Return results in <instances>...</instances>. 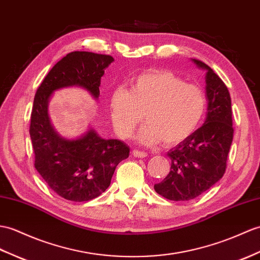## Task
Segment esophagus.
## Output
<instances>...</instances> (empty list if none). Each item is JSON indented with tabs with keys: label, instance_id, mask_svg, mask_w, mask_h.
<instances>
[{
	"label": "esophagus",
	"instance_id": "esophagus-1",
	"mask_svg": "<svg viewBox=\"0 0 260 260\" xmlns=\"http://www.w3.org/2000/svg\"><path fill=\"white\" fill-rule=\"evenodd\" d=\"M133 155H134L135 157H138V158H144V157H146V156H147V153L141 152V150H137V149H134V150H133Z\"/></svg>",
	"mask_w": 260,
	"mask_h": 260
}]
</instances>
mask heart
<instances>
[{"label":"heart","instance_id":"1","mask_svg":"<svg viewBox=\"0 0 260 260\" xmlns=\"http://www.w3.org/2000/svg\"><path fill=\"white\" fill-rule=\"evenodd\" d=\"M206 105L201 85L160 70L138 74L131 81L129 90L117 88L110 99L112 123L119 137H129L145 116L147 124L140 133V141L146 145L162 141L167 146L194 134Z\"/></svg>","mask_w":260,"mask_h":260}]
</instances>
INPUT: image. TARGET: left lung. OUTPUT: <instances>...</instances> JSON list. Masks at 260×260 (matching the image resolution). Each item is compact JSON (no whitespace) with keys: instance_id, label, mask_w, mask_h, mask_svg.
<instances>
[{"instance_id":"left-lung-1","label":"left lung","mask_w":260,"mask_h":260,"mask_svg":"<svg viewBox=\"0 0 260 260\" xmlns=\"http://www.w3.org/2000/svg\"><path fill=\"white\" fill-rule=\"evenodd\" d=\"M192 62L207 71V116L194 134L167 153L172 160L170 174L154 186L157 194L175 202L198 197L224 176L234 136L227 86L208 65L195 58Z\"/></svg>"}]
</instances>
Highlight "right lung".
Returning <instances> with one entry per match:
<instances>
[{"label":"right lung","mask_w":260,"mask_h":260,"mask_svg":"<svg viewBox=\"0 0 260 260\" xmlns=\"http://www.w3.org/2000/svg\"><path fill=\"white\" fill-rule=\"evenodd\" d=\"M113 61L105 54L71 52L36 90L29 125L34 166L48 187L68 201L87 202L104 192L129 147L122 141L104 140L92 128L77 140H65L50 122L48 101L54 90L69 86L85 88L99 99L101 77Z\"/></svg>","instance_id":"obj_1"}]
</instances>
